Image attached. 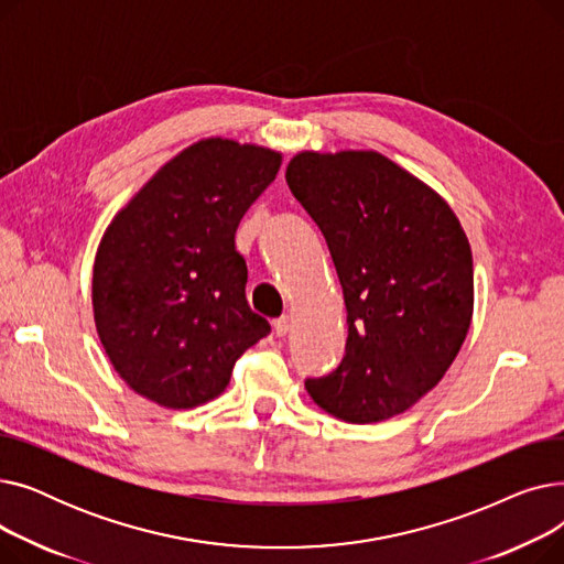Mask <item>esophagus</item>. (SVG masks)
<instances>
[{
    "label": "esophagus",
    "mask_w": 564,
    "mask_h": 564,
    "mask_svg": "<svg viewBox=\"0 0 564 564\" xmlns=\"http://www.w3.org/2000/svg\"><path fill=\"white\" fill-rule=\"evenodd\" d=\"M290 327H292V319H290V315H281L279 319H274V332H276V336H279V338L288 336Z\"/></svg>",
    "instance_id": "34e87169"
}]
</instances>
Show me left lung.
Wrapping results in <instances>:
<instances>
[{
  "mask_svg": "<svg viewBox=\"0 0 564 564\" xmlns=\"http://www.w3.org/2000/svg\"><path fill=\"white\" fill-rule=\"evenodd\" d=\"M285 181L327 240L347 308L345 357L306 391L347 423L393 419L436 387L470 327L466 232L434 189L372 151L300 153Z\"/></svg>",
  "mask_w": 564,
  "mask_h": 564,
  "instance_id": "1",
  "label": "left lung"
}]
</instances>
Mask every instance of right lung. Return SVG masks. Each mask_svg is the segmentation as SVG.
Returning <instances> with one entry per match:
<instances>
[{"label":"right lung","mask_w":564,"mask_h":564,"mask_svg":"<svg viewBox=\"0 0 564 564\" xmlns=\"http://www.w3.org/2000/svg\"><path fill=\"white\" fill-rule=\"evenodd\" d=\"M281 153L205 139L116 215L94 264V315L113 370L169 409L217 398L235 361L272 332L247 302L235 230Z\"/></svg>","instance_id":"right-lung-1"}]
</instances>
